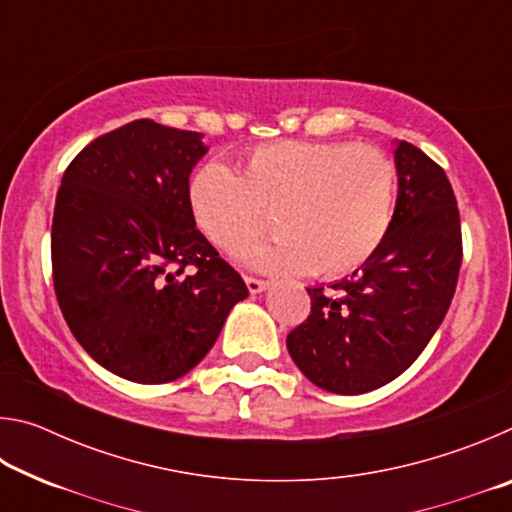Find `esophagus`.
Masks as SVG:
<instances>
[{
    "instance_id": "1",
    "label": "esophagus",
    "mask_w": 512,
    "mask_h": 512,
    "mask_svg": "<svg viewBox=\"0 0 512 512\" xmlns=\"http://www.w3.org/2000/svg\"><path fill=\"white\" fill-rule=\"evenodd\" d=\"M246 287L250 293H262L264 289H268V280H259V277L246 275Z\"/></svg>"
}]
</instances>
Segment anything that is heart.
Listing matches in <instances>:
<instances>
[{"instance_id": "b5f03b06", "label": "heart", "mask_w": 512, "mask_h": 512, "mask_svg": "<svg viewBox=\"0 0 512 512\" xmlns=\"http://www.w3.org/2000/svg\"><path fill=\"white\" fill-rule=\"evenodd\" d=\"M397 171L368 144H262L230 173L205 167L189 183L196 225L216 248L240 253L262 271L341 277L357 271L384 244L393 225ZM274 214L281 232L248 249Z\"/></svg>"}]
</instances>
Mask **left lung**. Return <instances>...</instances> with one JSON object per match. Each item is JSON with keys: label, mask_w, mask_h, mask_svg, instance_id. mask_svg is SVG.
I'll return each mask as SVG.
<instances>
[{"label": "left lung", "mask_w": 512, "mask_h": 512, "mask_svg": "<svg viewBox=\"0 0 512 512\" xmlns=\"http://www.w3.org/2000/svg\"><path fill=\"white\" fill-rule=\"evenodd\" d=\"M395 167L386 241L348 280L307 289L309 316L287 336L296 366L329 393L361 395L400 377L452 305L463 262L454 189L440 164L404 140Z\"/></svg>", "instance_id": "8db88e82"}]
</instances>
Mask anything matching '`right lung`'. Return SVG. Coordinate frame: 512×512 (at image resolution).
<instances>
[{
    "mask_svg": "<svg viewBox=\"0 0 512 512\" xmlns=\"http://www.w3.org/2000/svg\"><path fill=\"white\" fill-rule=\"evenodd\" d=\"M201 137L135 119L85 146L56 196L60 311L94 361L137 384L187 375L248 296L189 207Z\"/></svg>",
    "mask_w": 512,
    "mask_h": 512,
    "instance_id": "add662e5",
    "label": "right lung"
}]
</instances>
